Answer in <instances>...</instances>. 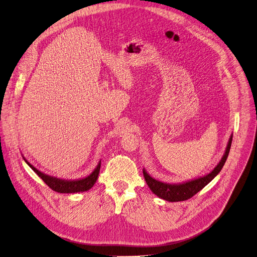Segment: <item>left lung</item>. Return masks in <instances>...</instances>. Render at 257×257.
I'll return each mask as SVG.
<instances>
[{
	"label": "left lung",
	"instance_id": "8db88e82",
	"mask_svg": "<svg viewBox=\"0 0 257 257\" xmlns=\"http://www.w3.org/2000/svg\"><path fill=\"white\" fill-rule=\"evenodd\" d=\"M232 138H233V135H231L228 141V146L225 148L223 156L221 157L217 166L214 168L212 172L207 174V175L198 177L196 179L180 182V183H167V182H162L155 178H153L150 174L143 169V176H145L147 184L154 194L157 195L159 198H162L167 201L176 202V201H183L191 198L218 175V173L221 171L222 167L224 166L225 160L228 158L229 152L231 149Z\"/></svg>",
	"mask_w": 257,
	"mask_h": 257
}]
</instances>
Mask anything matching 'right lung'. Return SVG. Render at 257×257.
Returning <instances> with one entry per match:
<instances>
[{
	"label": "right lung",
	"mask_w": 257,
	"mask_h": 257,
	"mask_svg": "<svg viewBox=\"0 0 257 257\" xmlns=\"http://www.w3.org/2000/svg\"><path fill=\"white\" fill-rule=\"evenodd\" d=\"M24 160L28 164V166L32 168V170L37 174V175L41 179H42L51 190H54L58 193H67V194L68 193L85 192V191H88L89 189L93 188L94 184L96 183V181L98 179L100 167H101V161H99L96 169L91 172L88 176H86L84 178L75 179V180H65V179L57 178L54 176H49V175H47V174L36 169L33 164H30L25 158H24Z\"/></svg>",
	"instance_id": "right-lung-1"
}]
</instances>
